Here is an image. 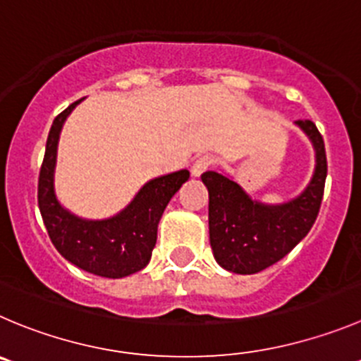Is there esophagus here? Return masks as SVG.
Segmentation results:
<instances>
[{"label": "esophagus", "instance_id": "34e87169", "mask_svg": "<svg viewBox=\"0 0 361 361\" xmlns=\"http://www.w3.org/2000/svg\"><path fill=\"white\" fill-rule=\"evenodd\" d=\"M211 164H212V157L209 156L198 157V159L193 163V166H191V175H193V177H200L205 170H209Z\"/></svg>", "mask_w": 361, "mask_h": 361}]
</instances>
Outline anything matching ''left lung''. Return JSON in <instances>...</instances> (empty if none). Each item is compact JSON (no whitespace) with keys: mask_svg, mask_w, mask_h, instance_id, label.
<instances>
[{"mask_svg":"<svg viewBox=\"0 0 361 361\" xmlns=\"http://www.w3.org/2000/svg\"><path fill=\"white\" fill-rule=\"evenodd\" d=\"M315 152L310 183L296 198L283 204L253 200L234 178L205 171L202 183L209 191V239L214 259L223 269L255 274L283 259L305 235L319 214L324 193L326 150L312 120H296Z\"/></svg>","mask_w":361,"mask_h":361,"instance_id":"8db88e82","label":"left lung"}]
</instances>
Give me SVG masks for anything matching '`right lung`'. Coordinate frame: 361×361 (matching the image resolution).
Instances as JSON below:
<instances>
[{
	"label": "right lung",
	"instance_id": "add662e5",
	"mask_svg": "<svg viewBox=\"0 0 361 361\" xmlns=\"http://www.w3.org/2000/svg\"><path fill=\"white\" fill-rule=\"evenodd\" d=\"M81 101L72 102L51 126L39 177L40 214L54 248L68 262L97 276H129L149 264L161 216L171 197L190 178V171L178 170L152 178L111 218L87 219L72 214L56 198L54 168L61 127Z\"/></svg>",
	"mask_w": 361,
	"mask_h": 361
}]
</instances>
